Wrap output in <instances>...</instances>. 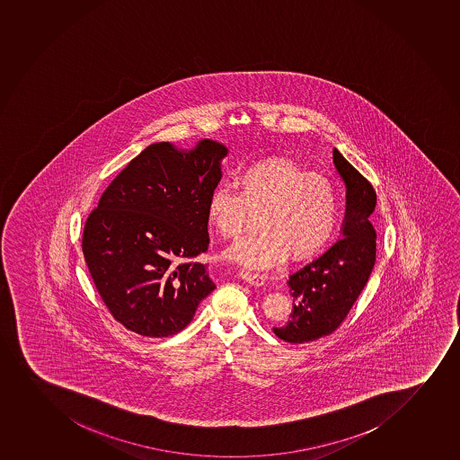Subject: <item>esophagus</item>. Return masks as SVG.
<instances>
[{"label":"esophagus","mask_w":460,"mask_h":460,"mask_svg":"<svg viewBox=\"0 0 460 460\" xmlns=\"http://www.w3.org/2000/svg\"><path fill=\"white\" fill-rule=\"evenodd\" d=\"M240 277L244 279V281L249 282V284H253V286H261L266 281V278L260 275V273L251 272V270H247V269H243L240 270Z\"/></svg>","instance_id":"obj_1"}]
</instances>
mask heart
Returning <instances> with one entry per match:
<instances>
[{
  "label": "heart",
  "instance_id": "heart-1",
  "mask_svg": "<svg viewBox=\"0 0 460 460\" xmlns=\"http://www.w3.org/2000/svg\"><path fill=\"white\" fill-rule=\"evenodd\" d=\"M237 193L217 185L208 196L207 218L220 237L242 235L252 214L260 233L227 255L247 267H270L288 255L304 260L319 252L337 220V191L325 176L297 164L270 158L252 164L234 179Z\"/></svg>",
  "mask_w": 460,
  "mask_h": 460
}]
</instances>
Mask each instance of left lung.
Here are the masks:
<instances>
[{
    "instance_id": "left-lung-1",
    "label": "left lung",
    "mask_w": 460,
    "mask_h": 460,
    "mask_svg": "<svg viewBox=\"0 0 460 460\" xmlns=\"http://www.w3.org/2000/svg\"><path fill=\"white\" fill-rule=\"evenodd\" d=\"M332 159L346 185L343 238L288 278L287 284L293 296L290 321L273 328V332L288 343L317 341L336 332L363 292L376 264V234L371 223L376 190L337 148Z\"/></svg>"
}]
</instances>
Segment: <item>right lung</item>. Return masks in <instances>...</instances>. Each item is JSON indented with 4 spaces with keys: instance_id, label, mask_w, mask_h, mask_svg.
<instances>
[{
    "instance_id": "add662e5",
    "label": "right lung",
    "mask_w": 460,
    "mask_h": 460,
    "mask_svg": "<svg viewBox=\"0 0 460 460\" xmlns=\"http://www.w3.org/2000/svg\"><path fill=\"white\" fill-rule=\"evenodd\" d=\"M227 148H144L84 223L82 251L111 314L139 336L178 334L216 286L196 258L209 246L207 202Z\"/></svg>"
}]
</instances>
